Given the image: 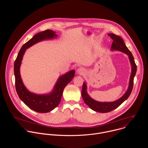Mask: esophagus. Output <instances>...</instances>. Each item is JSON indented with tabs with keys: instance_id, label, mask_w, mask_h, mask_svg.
Masks as SVG:
<instances>
[{
	"instance_id": "esophagus-1",
	"label": "esophagus",
	"mask_w": 148,
	"mask_h": 148,
	"mask_svg": "<svg viewBox=\"0 0 148 148\" xmlns=\"http://www.w3.org/2000/svg\"><path fill=\"white\" fill-rule=\"evenodd\" d=\"M77 74L79 75H83L84 73H85V69L80 67L77 70Z\"/></svg>"
}]
</instances>
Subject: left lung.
<instances>
[{
	"instance_id": "8db88e82",
	"label": "left lung",
	"mask_w": 148,
	"mask_h": 148,
	"mask_svg": "<svg viewBox=\"0 0 148 148\" xmlns=\"http://www.w3.org/2000/svg\"><path fill=\"white\" fill-rule=\"evenodd\" d=\"M108 36L113 40V43L111 46V49L113 50H115L121 51L128 56L131 64V66H132V73L130 77V85H129L128 90L126 91L125 94L121 98L118 99V100L114 102H98L97 101L94 100L88 95L86 91V90H87L86 84L84 82H83L81 95L84 102H85V103L92 110L96 112H101V113L108 112L116 109L121 103H122L126 99L129 97L133 89L134 79L137 70V67L135 62L134 58L131 52L129 50V49L125 45V43L123 40H122V38H121L119 36H116L112 33L108 34Z\"/></svg>"
}]
</instances>
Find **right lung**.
I'll list each match as a JSON object with an SVG mask.
<instances>
[{
    "mask_svg": "<svg viewBox=\"0 0 148 148\" xmlns=\"http://www.w3.org/2000/svg\"><path fill=\"white\" fill-rule=\"evenodd\" d=\"M57 37L55 32L51 30H46L34 35L32 38L20 50L14 64V73L15 76V86L16 92L20 98L27 106L33 111L40 113H46L54 110L60 102L63 91L65 87L74 77L75 70H71L59 78L54 90L48 95H37L30 92L25 87L20 75V66L23 56L26 50L37 42Z\"/></svg>",
    "mask_w": 148,
    "mask_h": 148,
    "instance_id": "obj_1",
    "label": "right lung"
}]
</instances>
